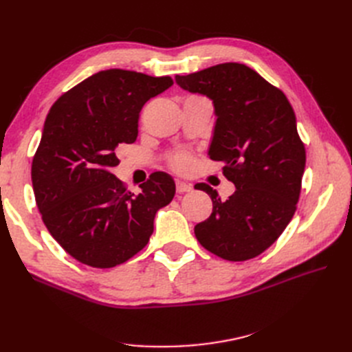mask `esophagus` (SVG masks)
<instances>
[{
    "label": "esophagus",
    "instance_id": "esophagus-1",
    "mask_svg": "<svg viewBox=\"0 0 352 352\" xmlns=\"http://www.w3.org/2000/svg\"><path fill=\"white\" fill-rule=\"evenodd\" d=\"M176 190L179 194H184V192H190L192 190V185L182 182V180H177L176 182Z\"/></svg>",
    "mask_w": 352,
    "mask_h": 352
}]
</instances>
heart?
Here are the masks:
<instances>
[{"mask_svg": "<svg viewBox=\"0 0 352 352\" xmlns=\"http://www.w3.org/2000/svg\"><path fill=\"white\" fill-rule=\"evenodd\" d=\"M172 166L177 170H188L190 166V158L186 154H177L172 158Z\"/></svg>", "mask_w": 352, "mask_h": 352, "instance_id": "heart-1", "label": "heart"}]
</instances>
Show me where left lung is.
<instances>
[{
  "instance_id": "8db88e82",
  "label": "left lung",
  "mask_w": 352,
  "mask_h": 352,
  "mask_svg": "<svg viewBox=\"0 0 352 352\" xmlns=\"http://www.w3.org/2000/svg\"><path fill=\"white\" fill-rule=\"evenodd\" d=\"M180 88L212 101L216 123L208 155L221 162L236 190L212 201L211 216L194 232L199 243L223 260L257 257L294 217L301 192L305 148L285 94L239 63H223L175 78Z\"/></svg>"
}]
</instances>
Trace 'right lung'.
I'll return each instance as SVG.
<instances>
[{"mask_svg": "<svg viewBox=\"0 0 352 352\" xmlns=\"http://www.w3.org/2000/svg\"><path fill=\"white\" fill-rule=\"evenodd\" d=\"M173 85L132 70L92 74L52 105L32 163L36 206L51 236L73 258L109 269L150 241L154 217L173 199V177L155 172L132 194L110 170L116 148L133 144L146 101Z\"/></svg>", "mask_w": 352, "mask_h": 352, "instance_id": "1", "label": "right lung"}]
</instances>
